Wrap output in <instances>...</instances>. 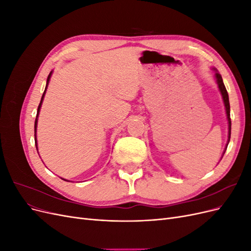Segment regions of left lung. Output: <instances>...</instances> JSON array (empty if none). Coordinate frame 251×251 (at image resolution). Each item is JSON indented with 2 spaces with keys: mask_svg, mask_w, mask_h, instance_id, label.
Returning a JSON list of instances; mask_svg holds the SVG:
<instances>
[{
  "mask_svg": "<svg viewBox=\"0 0 251 251\" xmlns=\"http://www.w3.org/2000/svg\"><path fill=\"white\" fill-rule=\"evenodd\" d=\"M216 78H217V83L220 92L222 94L223 97V101L225 104V110H226V115H227V120H228V142H227V146H228L229 140H230V133H231V120H230V105H229V98H228V93H227L226 88L224 86V82L222 79V76L219 73H216Z\"/></svg>",
  "mask_w": 251,
  "mask_h": 251,
  "instance_id": "left-lung-1",
  "label": "left lung"
}]
</instances>
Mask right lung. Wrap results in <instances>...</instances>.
<instances>
[{
	"instance_id": "1",
	"label": "right lung",
	"mask_w": 251,
	"mask_h": 251,
	"mask_svg": "<svg viewBox=\"0 0 251 251\" xmlns=\"http://www.w3.org/2000/svg\"><path fill=\"white\" fill-rule=\"evenodd\" d=\"M51 74L52 72H50V74L48 75V78H47V85H46V89H45L44 93H43V96H42V100H41V102L39 104V108H37V115H36V119H35V123H34V140H35V147L37 148V143H36V125H37V116H39V113H40V109H41V105H42V102H43V100H44V96H45V93H46V90H47V86L49 83V80H50V77H51ZM37 150V149H36ZM65 180V179H64ZM67 181V180H65Z\"/></svg>"
}]
</instances>
